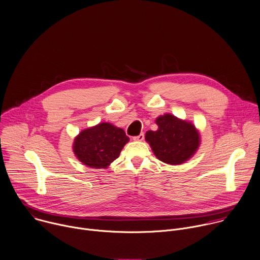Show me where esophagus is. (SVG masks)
I'll return each mask as SVG.
<instances>
[{
  "label": "esophagus",
  "mask_w": 260,
  "mask_h": 260,
  "mask_svg": "<svg viewBox=\"0 0 260 260\" xmlns=\"http://www.w3.org/2000/svg\"><path fill=\"white\" fill-rule=\"evenodd\" d=\"M143 139H144V133H140L139 135L133 137V140H134V141H142Z\"/></svg>",
  "instance_id": "obj_1"
}]
</instances>
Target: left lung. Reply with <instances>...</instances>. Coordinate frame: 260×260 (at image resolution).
<instances>
[{
  "label": "left lung",
  "mask_w": 260,
  "mask_h": 260,
  "mask_svg": "<svg viewBox=\"0 0 260 260\" xmlns=\"http://www.w3.org/2000/svg\"><path fill=\"white\" fill-rule=\"evenodd\" d=\"M157 131H147L145 140L160 161L178 165L187 161L199 147L200 139L194 126L166 114L155 120Z\"/></svg>",
  "instance_id": "1"
}]
</instances>
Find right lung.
I'll return each instance as SVG.
<instances>
[{
    "label": "right lung",
    "mask_w": 260,
    "mask_h": 260,
    "mask_svg": "<svg viewBox=\"0 0 260 260\" xmlns=\"http://www.w3.org/2000/svg\"><path fill=\"white\" fill-rule=\"evenodd\" d=\"M129 137L121 128L101 123L83 130L75 139L74 151L78 159L91 168H107L119 158Z\"/></svg>",
    "instance_id": "right-lung-1"
}]
</instances>
